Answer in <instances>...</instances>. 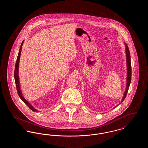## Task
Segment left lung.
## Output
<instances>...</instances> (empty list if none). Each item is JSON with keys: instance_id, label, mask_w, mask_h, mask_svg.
<instances>
[{"instance_id": "8db88e82", "label": "left lung", "mask_w": 148, "mask_h": 148, "mask_svg": "<svg viewBox=\"0 0 148 148\" xmlns=\"http://www.w3.org/2000/svg\"><path fill=\"white\" fill-rule=\"evenodd\" d=\"M125 45V52H126V60H127V86H126V89L125 92L124 94V96L122 98V100L121 101L123 102L125 98L127 96V92H128V89L129 88V86L131 83L132 80V66H131V60H130V51L129 50V48L127 45V44L124 42ZM116 106L115 107H116Z\"/></svg>"}]
</instances>
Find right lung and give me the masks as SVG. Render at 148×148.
Returning <instances> with one entry per match:
<instances>
[{"label":"right lung","instance_id":"add662e5","mask_svg":"<svg viewBox=\"0 0 148 148\" xmlns=\"http://www.w3.org/2000/svg\"><path fill=\"white\" fill-rule=\"evenodd\" d=\"M24 42V40L23 41V42L21 43V48L19 50V53H18V56L17 57V59H16V62L15 64V71H14V79H15V84L16 86V90L18 94L19 97H20V98L21 99V100L25 104H27L29 108L33 112H38V110L35 109L33 106H32L28 101L24 98V97L23 96L22 92H21V87H20V82H19V74H18V71H19V60H20V57H21V47L23 46Z\"/></svg>","mask_w":148,"mask_h":148}]
</instances>
